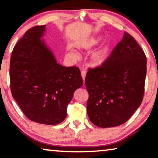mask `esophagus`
Segmentation results:
<instances>
[{"label":"esophagus","mask_w":158,"mask_h":158,"mask_svg":"<svg viewBox=\"0 0 158 158\" xmlns=\"http://www.w3.org/2000/svg\"><path fill=\"white\" fill-rule=\"evenodd\" d=\"M81 74L82 79H83V81H84V80H85V77H86V72L85 70H83V71H82V72H81Z\"/></svg>","instance_id":"34e87169"}]
</instances>
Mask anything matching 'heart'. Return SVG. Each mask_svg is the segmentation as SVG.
Returning a JSON list of instances; mask_svg holds the SVG:
<instances>
[{
	"instance_id": "1",
	"label": "heart",
	"mask_w": 158,
	"mask_h": 158,
	"mask_svg": "<svg viewBox=\"0 0 158 158\" xmlns=\"http://www.w3.org/2000/svg\"><path fill=\"white\" fill-rule=\"evenodd\" d=\"M99 39H100V38L92 40V41H90L87 44V46H92L96 45L99 42ZM108 51L109 46L107 44L105 43L102 44L97 49L94 51L92 53V54H91V58H92L93 62L96 64H102L104 61V59H106V55L108 54ZM66 52H67L68 56L72 58V59H77L78 57L77 52L71 46H66Z\"/></svg>"
}]
</instances>
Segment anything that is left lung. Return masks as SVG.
I'll return each mask as SVG.
<instances>
[{"label":"left lung","mask_w":158,"mask_h":158,"mask_svg":"<svg viewBox=\"0 0 158 158\" xmlns=\"http://www.w3.org/2000/svg\"><path fill=\"white\" fill-rule=\"evenodd\" d=\"M146 73L145 53L134 38L124 32L106 61L86 74L90 121L103 128L126 123L143 101Z\"/></svg>","instance_id":"1"}]
</instances>
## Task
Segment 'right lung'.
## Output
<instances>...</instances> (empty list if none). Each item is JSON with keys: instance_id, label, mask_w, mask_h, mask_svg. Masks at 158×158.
<instances>
[{"instance_id": "obj_1", "label": "right lung", "mask_w": 158, "mask_h": 158, "mask_svg": "<svg viewBox=\"0 0 158 158\" xmlns=\"http://www.w3.org/2000/svg\"><path fill=\"white\" fill-rule=\"evenodd\" d=\"M46 26H34L13 48L10 61L12 96L24 114L35 123L54 125L66 117L67 105L83 85L76 66L58 64L42 39Z\"/></svg>"}]
</instances>
